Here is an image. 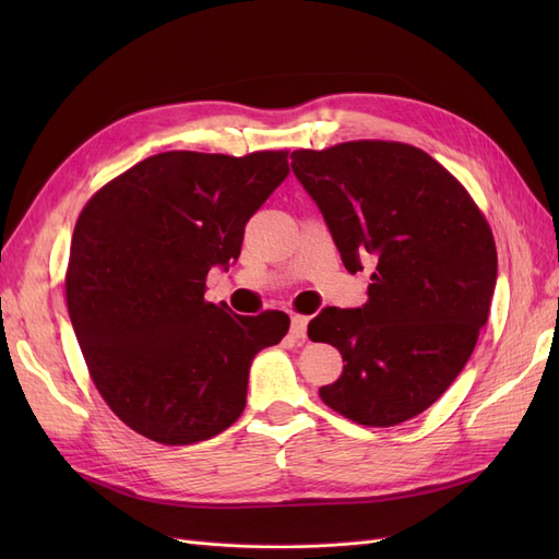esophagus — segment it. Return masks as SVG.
Listing matches in <instances>:
<instances>
[{
    "instance_id": "34e87169",
    "label": "esophagus",
    "mask_w": 559,
    "mask_h": 559,
    "mask_svg": "<svg viewBox=\"0 0 559 559\" xmlns=\"http://www.w3.org/2000/svg\"><path fill=\"white\" fill-rule=\"evenodd\" d=\"M292 335L294 337H306L308 335V317H302V314L292 317Z\"/></svg>"
}]
</instances>
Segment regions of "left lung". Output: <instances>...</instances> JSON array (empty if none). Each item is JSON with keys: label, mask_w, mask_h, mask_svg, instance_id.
Here are the masks:
<instances>
[{"label": "left lung", "mask_w": 559, "mask_h": 559, "mask_svg": "<svg viewBox=\"0 0 559 559\" xmlns=\"http://www.w3.org/2000/svg\"><path fill=\"white\" fill-rule=\"evenodd\" d=\"M298 177L349 273L373 259L368 300L326 308L308 335L341 349L343 373L319 389L329 408L364 427L425 413L462 373L497 284L485 214L425 151L357 140L292 154Z\"/></svg>", "instance_id": "left-lung-1"}]
</instances>
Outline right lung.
Instances as JSON below:
<instances>
[{"label": "right lung", "mask_w": 559, "mask_h": 559, "mask_svg": "<svg viewBox=\"0 0 559 559\" xmlns=\"http://www.w3.org/2000/svg\"><path fill=\"white\" fill-rule=\"evenodd\" d=\"M289 151L242 158L165 151L105 183L81 210L67 310L111 413L151 441L193 445L247 405L249 366L289 317L205 300L212 265L240 257L245 226L289 175Z\"/></svg>", "instance_id": "right-lung-1"}]
</instances>
